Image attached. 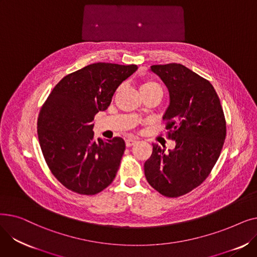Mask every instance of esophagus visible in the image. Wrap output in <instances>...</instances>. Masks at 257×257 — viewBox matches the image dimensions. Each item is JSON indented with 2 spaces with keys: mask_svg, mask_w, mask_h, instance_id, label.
I'll list each match as a JSON object with an SVG mask.
<instances>
[{
  "mask_svg": "<svg viewBox=\"0 0 257 257\" xmlns=\"http://www.w3.org/2000/svg\"><path fill=\"white\" fill-rule=\"evenodd\" d=\"M136 143H137L136 139H127L126 140V146L127 147H132Z\"/></svg>",
  "mask_w": 257,
  "mask_h": 257,
  "instance_id": "1",
  "label": "esophagus"
}]
</instances>
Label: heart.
<instances>
[{
    "instance_id": "obj_1",
    "label": "heart",
    "mask_w": 257,
    "mask_h": 257,
    "mask_svg": "<svg viewBox=\"0 0 257 257\" xmlns=\"http://www.w3.org/2000/svg\"><path fill=\"white\" fill-rule=\"evenodd\" d=\"M141 91L142 94L144 93H159L161 96L163 93V87L152 79H144L141 83Z\"/></svg>"
}]
</instances>
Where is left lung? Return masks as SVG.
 Instances as JSON below:
<instances>
[{"label": "left lung", "instance_id": "1", "mask_svg": "<svg viewBox=\"0 0 257 257\" xmlns=\"http://www.w3.org/2000/svg\"><path fill=\"white\" fill-rule=\"evenodd\" d=\"M170 92V106L164 116L167 137L175 149L165 153L153 144L145 163L149 184L168 198L193 191L210 174L226 139V119L217 91L205 78L180 63L152 65Z\"/></svg>", "mask_w": 257, "mask_h": 257}]
</instances>
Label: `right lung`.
Returning a JSON list of instances; mask_svg holds the SVG:
<instances>
[{"label": "right lung", "mask_w": 257, "mask_h": 257, "mask_svg": "<svg viewBox=\"0 0 257 257\" xmlns=\"http://www.w3.org/2000/svg\"><path fill=\"white\" fill-rule=\"evenodd\" d=\"M136 64L98 62L63 77L40 108L37 136L51 173L67 190L96 195L117 173L125 142L94 139L93 117L109 106L117 86Z\"/></svg>", "instance_id": "1"}]
</instances>
